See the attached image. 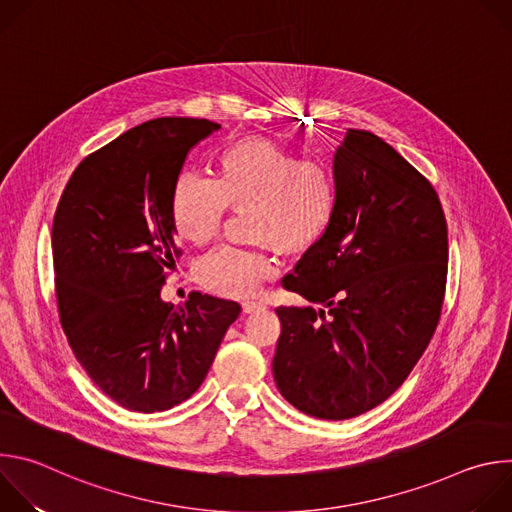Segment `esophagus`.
Instances as JSON below:
<instances>
[{"mask_svg":"<svg viewBox=\"0 0 512 512\" xmlns=\"http://www.w3.org/2000/svg\"><path fill=\"white\" fill-rule=\"evenodd\" d=\"M265 310L263 302H243V312L245 314H253V312H261Z\"/></svg>","mask_w":512,"mask_h":512,"instance_id":"obj_1","label":"esophagus"}]
</instances>
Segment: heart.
I'll return each mask as SVG.
<instances>
[{
    "instance_id": "heart-1",
    "label": "heart",
    "mask_w": 512,
    "mask_h": 512,
    "mask_svg": "<svg viewBox=\"0 0 512 512\" xmlns=\"http://www.w3.org/2000/svg\"><path fill=\"white\" fill-rule=\"evenodd\" d=\"M253 206L257 239L287 251L314 245L332 221L336 182L316 158H298L269 139H241L218 156L216 180L186 172L172 194V221L180 237L208 243L225 218L227 206ZM275 269L263 249L221 245L200 257L198 279L216 294L245 298L255 294Z\"/></svg>"
}]
</instances>
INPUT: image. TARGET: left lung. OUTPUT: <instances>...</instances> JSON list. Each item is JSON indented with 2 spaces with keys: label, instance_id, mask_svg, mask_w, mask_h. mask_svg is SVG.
I'll list each match as a JSON object with an SVG mask.
<instances>
[{
  "label": "left lung",
  "instance_id": "left-lung-1",
  "mask_svg": "<svg viewBox=\"0 0 512 512\" xmlns=\"http://www.w3.org/2000/svg\"><path fill=\"white\" fill-rule=\"evenodd\" d=\"M336 206L283 285L273 379L302 413L350 419L389 399L427 348L448 275L433 186L379 135L348 129L334 154Z\"/></svg>",
  "mask_w": 512,
  "mask_h": 512
}]
</instances>
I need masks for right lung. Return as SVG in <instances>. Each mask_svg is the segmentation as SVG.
I'll return each mask as SVG.
<instances>
[{
	"mask_svg": "<svg viewBox=\"0 0 512 512\" xmlns=\"http://www.w3.org/2000/svg\"><path fill=\"white\" fill-rule=\"evenodd\" d=\"M218 123L158 117L72 172L52 223L62 330L91 381L121 407L156 413L204 381L241 306L192 291L162 300L180 249L172 194L190 148Z\"/></svg>",
	"mask_w": 512,
	"mask_h": 512,
	"instance_id": "add662e5",
	"label": "right lung"
}]
</instances>
